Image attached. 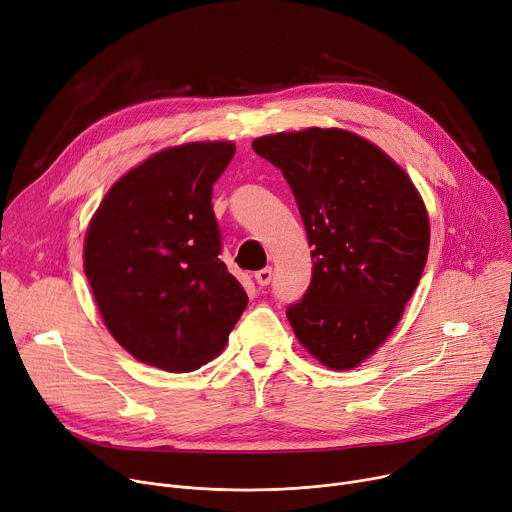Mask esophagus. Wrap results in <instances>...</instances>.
I'll return each mask as SVG.
<instances>
[{
    "label": "esophagus",
    "instance_id": "34e87169",
    "mask_svg": "<svg viewBox=\"0 0 512 512\" xmlns=\"http://www.w3.org/2000/svg\"><path fill=\"white\" fill-rule=\"evenodd\" d=\"M271 277H273V271H271V267L259 269V271L255 273V280H257V284H259V286H269Z\"/></svg>",
    "mask_w": 512,
    "mask_h": 512
}]
</instances>
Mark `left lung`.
Wrapping results in <instances>:
<instances>
[{
    "label": "left lung",
    "instance_id": "left-lung-1",
    "mask_svg": "<svg viewBox=\"0 0 512 512\" xmlns=\"http://www.w3.org/2000/svg\"><path fill=\"white\" fill-rule=\"evenodd\" d=\"M253 151L282 169L296 198L312 280L286 314L304 349L353 369L394 331L429 255V216L402 167L341 128L277 132Z\"/></svg>",
    "mask_w": 512,
    "mask_h": 512
}]
</instances>
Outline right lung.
<instances>
[{"label":"right lung","mask_w":512,"mask_h":512,"mask_svg":"<svg viewBox=\"0 0 512 512\" xmlns=\"http://www.w3.org/2000/svg\"><path fill=\"white\" fill-rule=\"evenodd\" d=\"M226 141L165 149L122 175L89 222L83 267L112 337L138 361L183 374L214 359L247 308L220 259L212 185Z\"/></svg>","instance_id":"obj_1"}]
</instances>
